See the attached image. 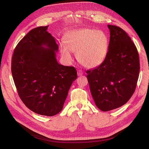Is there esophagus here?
<instances>
[{"label": "esophagus", "mask_w": 149, "mask_h": 149, "mask_svg": "<svg viewBox=\"0 0 149 149\" xmlns=\"http://www.w3.org/2000/svg\"><path fill=\"white\" fill-rule=\"evenodd\" d=\"M77 73H78V75L79 76H82L83 74V71L81 70H78Z\"/></svg>", "instance_id": "1"}]
</instances>
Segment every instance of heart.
I'll use <instances>...</instances> for the list:
<instances>
[{
	"mask_svg": "<svg viewBox=\"0 0 149 149\" xmlns=\"http://www.w3.org/2000/svg\"><path fill=\"white\" fill-rule=\"evenodd\" d=\"M109 41L102 30L81 29L71 31L61 44V55L66 60H71V52H76V58L81 65L88 68L100 66L106 57Z\"/></svg>",
	"mask_w": 149,
	"mask_h": 149,
	"instance_id": "heart-1",
	"label": "heart"
}]
</instances>
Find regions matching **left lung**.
Returning a JSON list of instances; mask_svg holds the SVG:
<instances>
[{"label": "left lung", "mask_w": 149, "mask_h": 149, "mask_svg": "<svg viewBox=\"0 0 149 149\" xmlns=\"http://www.w3.org/2000/svg\"><path fill=\"white\" fill-rule=\"evenodd\" d=\"M107 26L110 40L105 60L96 68L86 71L91 95L102 111L117 109L130 100L140 71L139 53L131 38L119 26Z\"/></svg>", "instance_id": "obj_1"}]
</instances>
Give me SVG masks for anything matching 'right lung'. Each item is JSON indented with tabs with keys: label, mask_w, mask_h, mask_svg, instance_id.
<instances>
[{
	"label": "right lung",
	"mask_w": 149,
	"mask_h": 149,
	"mask_svg": "<svg viewBox=\"0 0 149 149\" xmlns=\"http://www.w3.org/2000/svg\"><path fill=\"white\" fill-rule=\"evenodd\" d=\"M48 27L31 30L20 40L13 53L11 70L25 105L38 114L53 116L62 110L77 71L58 63V45Z\"/></svg>",
	"instance_id": "add662e5"
}]
</instances>
